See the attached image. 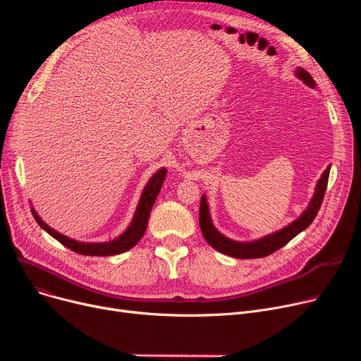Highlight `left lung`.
<instances>
[{
    "instance_id": "obj_1",
    "label": "left lung",
    "mask_w": 361,
    "mask_h": 361,
    "mask_svg": "<svg viewBox=\"0 0 361 361\" xmlns=\"http://www.w3.org/2000/svg\"><path fill=\"white\" fill-rule=\"evenodd\" d=\"M295 74L302 82L314 87V80L306 70L298 68ZM329 169H331V166H328L324 171V174H322L320 180L317 181L316 193H314L305 214H302L297 221H294L293 224L286 226V228H282L281 231L274 233L268 237H263L257 241H252V243L233 241L230 238L224 237L222 234H219L215 230V226L212 225V221L209 216V209H207L206 197L202 196L200 209H199V224H200V230H202L204 240L218 252H221L226 256L237 257V259H257V257H264V256L272 255L278 249L283 247V245H286L288 241H291L302 230H306L307 226L313 222V219L316 218V215L320 209L322 202H324V197H325V192L328 187V178H329Z\"/></svg>"
}]
</instances>
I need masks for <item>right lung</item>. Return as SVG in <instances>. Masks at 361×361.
I'll return each instance as SVG.
<instances>
[{
	"label": "right lung",
	"mask_w": 361,
	"mask_h": 361,
	"mask_svg": "<svg viewBox=\"0 0 361 361\" xmlns=\"http://www.w3.org/2000/svg\"><path fill=\"white\" fill-rule=\"evenodd\" d=\"M166 176V169L162 168L159 169L158 173L150 178V181L147 183L146 188L142 193L139 206H137V211L135 218H133L131 225L128 226V230L120 235L118 238H116L114 241L109 243H99V244H94V243H79V241H74L71 238H67L66 235L56 233L55 230L49 228V226L37 216V214L35 212V209H32V215L36 219V222L41 225V228H44L49 235H52L55 240H59L63 245H66L67 249L79 253V255H86V256H112V255H120L124 253L127 250H130L131 247H135V245L140 241V238L143 237L145 231H146V226H147V221H149V215L152 211V206H154L158 193L161 192V187L164 184Z\"/></svg>",
	"instance_id": "1"
}]
</instances>
